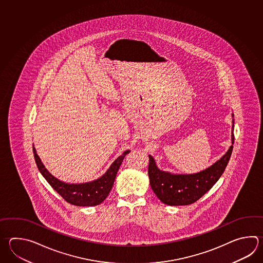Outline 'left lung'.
<instances>
[{"label":"left lung","mask_w":263,"mask_h":263,"mask_svg":"<svg viewBox=\"0 0 263 263\" xmlns=\"http://www.w3.org/2000/svg\"><path fill=\"white\" fill-rule=\"evenodd\" d=\"M231 130V140L233 144L234 124ZM232 150L233 145H231L225 156H222L213 166L195 174H172L160 171L156 166L153 156H149L150 163L148 174L151 187L157 198L166 205L179 206L194 203L208 192L219 180L230 161Z\"/></svg>","instance_id":"left-lung-1"}]
</instances>
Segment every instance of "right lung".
<instances>
[{
	"mask_svg": "<svg viewBox=\"0 0 263 263\" xmlns=\"http://www.w3.org/2000/svg\"><path fill=\"white\" fill-rule=\"evenodd\" d=\"M32 151L36 166L43 177L65 201L76 206H96L103 202L110 192L120 166L129 153V151H126L122 156H119L107 172L102 177L97 179V181L81 184H68L53 177L44 166L34 147L32 148Z\"/></svg>",
	"mask_w": 263,
	"mask_h": 263,
	"instance_id": "1",
	"label": "right lung"
}]
</instances>
